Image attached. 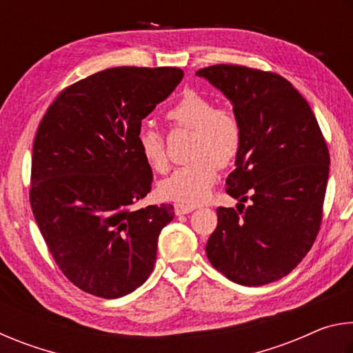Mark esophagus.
Returning a JSON list of instances; mask_svg holds the SVG:
<instances>
[{"label": "esophagus", "instance_id": "1", "mask_svg": "<svg viewBox=\"0 0 353 353\" xmlns=\"http://www.w3.org/2000/svg\"><path fill=\"white\" fill-rule=\"evenodd\" d=\"M194 205H187V204H176L174 205V210H176V214H187V213H191L194 210Z\"/></svg>", "mask_w": 353, "mask_h": 353}]
</instances>
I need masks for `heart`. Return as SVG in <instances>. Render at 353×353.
I'll use <instances>...</instances> for the list:
<instances>
[{
    "mask_svg": "<svg viewBox=\"0 0 353 353\" xmlns=\"http://www.w3.org/2000/svg\"><path fill=\"white\" fill-rule=\"evenodd\" d=\"M165 117L172 128L191 132L188 143L191 160L160 182V193L181 204H201L216 182L219 166L230 165L240 154L243 145L240 118L230 109H214L213 101L196 90H185ZM137 148L149 168L157 172L168 170L165 141L157 130L140 128Z\"/></svg>",
    "mask_w": 353,
    "mask_h": 353,
    "instance_id": "obj_1",
    "label": "heart"
}]
</instances>
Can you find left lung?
Listing matches in <instances>:
<instances>
[{
    "label": "left lung",
    "mask_w": 353,
    "mask_h": 353,
    "mask_svg": "<svg viewBox=\"0 0 353 353\" xmlns=\"http://www.w3.org/2000/svg\"><path fill=\"white\" fill-rule=\"evenodd\" d=\"M196 74L224 93L243 128L225 181L236 210L216 208L207 259L235 283L276 282L302 261L319 232L330 165L325 140L285 77L241 65H213Z\"/></svg>",
    "instance_id": "left-lung-1"
}]
</instances>
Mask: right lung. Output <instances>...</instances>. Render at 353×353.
<instances>
[{"label": "right lung", "mask_w": 353, "mask_h": 353, "mask_svg": "<svg viewBox=\"0 0 353 353\" xmlns=\"http://www.w3.org/2000/svg\"><path fill=\"white\" fill-rule=\"evenodd\" d=\"M182 77L172 67L99 71L65 88L41 118L29 201L52 259L88 294L123 297L154 270L174 207L132 208L152 185L137 132Z\"/></svg>", "instance_id": "right-lung-1"}]
</instances>
